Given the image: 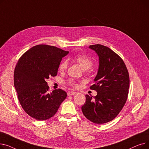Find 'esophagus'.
<instances>
[{
  "label": "esophagus",
  "mask_w": 149,
  "mask_h": 149,
  "mask_svg": "<svg viewBox=\"0 0 149 149\" xmlns=\"http://www.w3.org/2000/svg\"><path fill=\"white\" fill-rule=\"evenodd\" d=\"M76 93H77V92H76L70 91V92H68V96H71V95H75Z\"/></svg>",
  "instance_id": "obj_1"
}]
</instances>
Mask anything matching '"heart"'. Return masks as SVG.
I'll use <instances>...</instances> for the list:
<instances>
[{
  "label": "heart",
  "instance_id": "1",
  "mask_svg": "<svg viewBox=\"0 0 149 149\" xmlns=\"http://www.w3.org/2000/svg\"><path fill=\"white\" fill-rule=\"evenodd\" d=\"M74 60L79 63L84 70H87L90 68L92 65V60L88 56L84 54H77L74 58ZM68 67V62L63 61L61 63L59 66L60 71H65ZM70 84L74 87H77V84L74 80L70 81Z\"/></svg>",
  "mask_w": 149,
  "mask_h": 149
}]
</instances>
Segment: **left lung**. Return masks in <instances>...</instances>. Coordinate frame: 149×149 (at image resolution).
<instances>
[{
  "label": "left lung",
  "instance_id": "obj_1",
  "mask_svg": "<svg viewBox=\"0 0 149 149\" xmlns=\"http://www.w3.org/2000/svg\"><path fill=\"white\" fill-rule=\"evenodd\" d=\"M89 48L99 57L95 83L90 87L97 95H86L81 110L86 118L101 124L113 120L122 110L128 96L129 75L122 58L108 47L97 44Z\"/></svg>",
  "mask_w": 149,
  "mask_h": 149
}]
</instances>
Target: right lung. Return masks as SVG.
<instances>
[{
	"label": "right lung",
	"instance_id": "right-lung-1",
	"mask_svg": "<svg viewBox=\"0 0 149 149\" xmlns=\"http://www.w3.org/2000/svg\"><path fill=\"white\" fill-rule=\"evenodd\" d=\"M68 53L56 46L38 45L18 60L14 69V87L23 110L32 118L38 121L51 118L66 98V92L60 89L49 93L46 80L57 75L62 58Z\"/></svg>",
	"mask_w": 149,
	"mask_h": 149
}]
</instances>
